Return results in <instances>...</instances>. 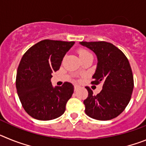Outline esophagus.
I'll list each match as a JSON object with an SVG mask.
<instances>
[{
  "mask_svg": "<svg viewBox=\"0 0 146 146\" xmlns=\"http://www.w3.org/2000/svg\"><path fill=\"white\" fill-rule=\"evenodd\" d=\"M74 91H77V89L79 88V86H77V85H74Z\"/></svg>",
  "mask_w": 146,
  "mask_h": 146,
  "instance_id": "34e87169",
  "label": "esophagus"
}]
</instances>
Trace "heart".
<instances>
[{
    "label": "heart",
    "instance_id": "obj_1",
    "mask_svg": "<svg viewBox=\"0 0 146 146\" xmlns=\"http://www.w3.org/2000/svg\"><path fill=\"white\" fill-rule=\"evenodd\" d=\"M77 53H78V55H79L80 58V59H82V58H84L88 57V56H91V55H92L91 52H89L88 50L83 48H80L77 50Z\"/></svg>",
    "mask_w": 146,
    "mask_h": 146
}]
</instances>
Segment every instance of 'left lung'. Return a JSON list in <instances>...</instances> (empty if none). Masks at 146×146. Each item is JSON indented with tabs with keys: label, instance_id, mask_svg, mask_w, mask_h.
<instances>
[{
	"label": "left lung",
	"instance_id": "1",
	"mask_svg": "<svg viewBox=\"0 0 146 146\" xmlns=\"http://www.w3.org/2000/svg\"><path fill=\"white\" fill-rule=\"evenodd\" d=\"M95 52L98 64L91 84L102 83V90L94 95L88 92L85 99V112L94 119L108 121L116 118L125 110L131 97L134 78L129 62L121 50L107 42H81Z\"/></svg>",
	"mask_w": 146,
	"mask_h": 146
}]
</instances>
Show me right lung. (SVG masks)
<instances>
[{"label": "right lung", "mask_w": 146, "mask_h": 146, "mask_svg": "<svg viewBox=\"0 0 146 146\" xmlns=\"http://www.w3.org/2000/svg\"><path fill=\"white\" fill-rule=\"evenodd\" d=\"M74 42L44 39L28 49L17 69L16 88L22 106L29 115L41 121L64 114L74 86L65 82L52 87V72L59 69L63 58Z\"/></svg>", "instance_id": "1"}]
</instances>
